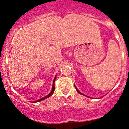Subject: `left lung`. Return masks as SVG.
<instances>
[{
	"mask_svg": "<svg viewBox=\"0 0 129 129\" xmlns=\"http://www.w3.org/2000/svg\"><path fill=\"white\" fill-rule=\"evenodd\" d=\"M75 89H76V90H77V92H78V93H79V94H82V95H83V94H82V93H81V92H80V91H78V89H77V88H76V87H75Z\"/></svg>",
	"mask_w": 129,
	"mask_h": 129,
	"instance_id": "1",
	"label": "left lung"
}]
</instances>
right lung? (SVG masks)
Segmentation results:
<instances>
[{"instance_id":"add662e5","label":"right lung","mask_w":129,"mask_h":129,"mask_svg":"<svg viewBox=\"0 0 129 129\" xmlns=\"http://www.w3.org/2000/svg\"><path fill=\"white\" fill-rule=\"evenodd\" d=\"M55 78H56V77H55V78H54V81H53L52 89V91H51L50 93H49L47 96H46V97H44V98H42V99H39V100H38L35 101V102H40V101H41V100H43L47 99V98H48V97H50V96H51V95H52L53 93H54V90H55V85H54L55 84H54V82H55Z\"/></svg>"}]
</instances>
